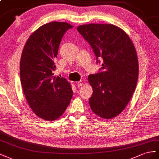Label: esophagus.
<instances>
[{"mask_svg":"<svg viewBox=\"0 0 159 159\" xmlns=\"http://www.w3.org/2000/svg\"><path fill=\"white\" fill-rule=\"evenodd\" d=\"M83 84H84V83L83 80H80L78 83H77V85H78V87H80V86H82Z\"/></svg>","mask_w":159,"mask_h":159,"instance_id":"34e87169","label":"esophagus"}]
</instances>
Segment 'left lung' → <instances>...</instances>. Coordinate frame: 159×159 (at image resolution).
<instances>
[{"instance_id":"8db88e82","label":"left lung","mask_w":159,"mask_h":159,"mask_svg":"<svg viewBox=\"0 0 159 159\" xmlns=\"http://www.w3.org/2000/svg\"><path fill=\"white\" fill-rule=\"evenodd\" d=\"M77 30L93 48L97 62L98 58H102L105 69L88 76L93 90L90 108L102 119H112L123 111L137 86L139 61L134 44L114 25H83Z\"/></svg>"}]
</instances>
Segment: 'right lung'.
Listing matches in <instances>:
<instances>
[{"mask_svg": "<svg viewBox=\"0 0 159 159\" xmlns=\"http://www.w3.org/2000/svg\"><path fill=\"white\" fill-rule=\"evenodd\" d=\"M64 22H51L30 34L22 50L20 82L25 96L34 114L47 121L58 119L70 102L71 84L54 76V60L65 32L72 28Z\"/></svg>", "mask_w": 159, "mask_h": 159, "instance_id": "obj_1", "label": "right lung"}]
</instances>
